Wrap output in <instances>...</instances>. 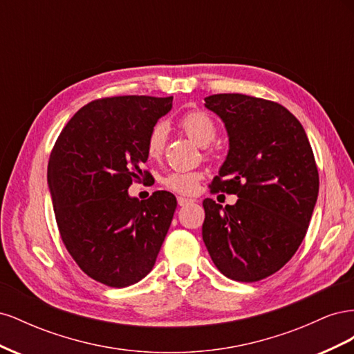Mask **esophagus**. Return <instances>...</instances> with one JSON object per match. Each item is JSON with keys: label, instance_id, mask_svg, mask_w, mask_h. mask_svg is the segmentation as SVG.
Wrapping results in <instances>:
<instances>
[{"label": "esophagus", "instance_id": "obj_1", "mask_svg": "<svg viewBox=\"0 0 354 354\" xmlns=\"http://www.w3.org/2000/svg\"><path fill=\"white\" fill-rule=\"evenodd\" d=\"M177 202H178L180 207H186V205H189V203H194L195 201L194 199H189V198H185V196H178Z\"/></svg>", "mask_w": 354, "mask_h": 354}]
</instances>
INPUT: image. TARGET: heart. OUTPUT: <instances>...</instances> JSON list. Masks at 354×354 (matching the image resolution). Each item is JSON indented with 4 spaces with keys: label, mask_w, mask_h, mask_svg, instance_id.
Masks as SVG:
<instances>
[{
    "label": "heart",
    "mask_w": 354,
    "mask_h": 354,
    "mask_svg": "<svg viewBox=\"0 0 354 354\" xmlns=\"http://www.w3.org/2000/svg\"><path fill=\"white\" fill-rule=\"evenodd\" d=\"M180 127L190 140H194L201 147L211 145L217 136L216 124H214V121L207 113H203L201 111H192L181 116ZM167 134H168V128L162 122L156 124L152 128L146 140V151L149 156L159 158L162 155ZM202 177H203L202 171L178 169L169 173L164 178V186L181 195H192L198 190L199 181Z\"/></svg>",
    "instance_id": "heart-1"
}]
</instances>
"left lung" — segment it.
Masks as SVG:
<instances>
[{
    "mask_svg": "<svg viewBox=\"0 0 354 354\" xmlns=\"http://www.w3.org/2000/svg\"><path fill=\"white\" fill-rule=\"evenodd\" d=\"M205 108L229 137L212 189L239 199L224 208L203 199L202 239L224 276L261 281L282 269L306 236L319 194L312 146L303 125L279 103L214 94Z\"/></svg>",
    "mask_w": 354,
    "mask_h": 354,
    "instance_id": "1",
    "label": "left lung"
}]
</instances>
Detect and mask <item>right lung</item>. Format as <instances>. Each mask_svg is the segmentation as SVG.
Wrapping results in <instances>:
<instances>
[{"label": "right lung", "instance_id": "add662e5", "mask_svg": "<svg viewBox=\"0 0 354 354\" xmlns=\"http://www.w3.org/2000/svg\"><path fill=\"white\" fill-rule=\"evenodd\" d=\"M173 97L121 95L85 104L53 147L47 181L59 232L84 273L113 288L152 270L177 208L167 190L128 194L143 176L146 140ZM149 173L145 171V176Z\"/></svg>", "mask_w": 354, "mask_h": 354}]
</instances>
